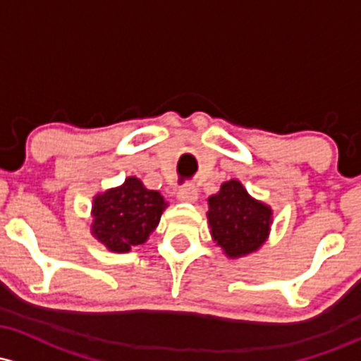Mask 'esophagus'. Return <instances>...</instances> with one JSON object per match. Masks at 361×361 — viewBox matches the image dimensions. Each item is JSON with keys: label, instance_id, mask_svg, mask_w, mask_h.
<instances>
[{"label": "esophagus", "instance_id": "obj_1", "mask_svg": "<svg viewBox=\"0 0 361 361\" xmlns=\"http://www.w3.org/2000/svg\"><path fill=\"white\" fill-rule=\"evenodd\" d=\"M176 197L180 202H195L199 199V192H197V188L193 185H185V187L178 190Z\"/></svg>", "mask_w": 361, "mask_h": 361}]
</instances>
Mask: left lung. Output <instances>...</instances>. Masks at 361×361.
Returning a JSON list of instances; mask_svg holds the SVG:
<instances>
[{"label":"left lung","instance_id":"1","mask_svg":"<svg viewBox=\"0 0 361 361\" xmlns=\"http://www.w3.org/2000/svg\"><path fill=\"white\" fill-rule=\"evenodd\" d=\"M207 204L211 236L228 259L250 255L267 241L272 226L271 205L253 199L240 180L224 181Z\"/></svg>","mask_w":361,"mask_h":361}]
</instances>
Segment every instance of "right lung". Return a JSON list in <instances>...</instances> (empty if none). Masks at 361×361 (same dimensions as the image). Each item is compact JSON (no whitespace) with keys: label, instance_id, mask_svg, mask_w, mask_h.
I'll list each match as a JSON object with an SVG mask.
<instances>
[{"label":"right lung","instance_id":"1","mask_svg":"<svg viewBox=\"0 0 361 361\" xmlns=\"http://www.w3.org/2000/svg\"><path fill=\"white\" fill-rule=\"evenodd\" d=\"M166 207L168 202L157 190L128 176L120 187L94 195L90 233L109 252L126 253L149 240Z\"/></svg>","mask_w":361,"mask_h":361}]
</instances>
